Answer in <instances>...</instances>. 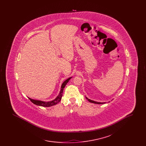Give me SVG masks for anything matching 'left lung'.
I'll list each match as a JSON object with an SVG mask.
<instances>
[{
  "mask_svg": "<svg viewBox=\"0 0 146 146\" xmlns=\"http://www.w3.org/2000/svg\"><path fill=\"white\" fill-rule=\"evenodd\" d=\"M86 98L91 103H93V104H105L106 102H96V101H92V100H91L90 99H88L87 97H86Z\"/></svg>",
  "mask_w": 146,
  "mask_h": 146,
  "instance_id": "1",
  "label": "left lung"
}]
</instances>
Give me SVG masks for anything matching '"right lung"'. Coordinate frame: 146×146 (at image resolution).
<instances>
[{"label": "right lung", "mask_w": 146, "mask_h": 146, "mask_svg": "<svg viewBox=\"0 0 146 146\" xmlns=\"http://www.w3.org/2000/svg\"><path fill=\"white\" fill-rule=\"evenodd\" d=\"M72 78L71 77L67 79L66 80H65L61 86V89L59 95L57 96L55 100L51 101H49V102H44V101H39V100H33L31 99L30 98L28 97V98L30 100V101L33 103L34 104L38 105V106H42V107H51L52 106H54L55 104H58L59 102H60V101L61 100V98L62 96L63 91V89L64 88L66 85L67 84V83L69 82L70 79Z\"/></svg>", "instance_id": "right-lung-1"}]
</instances>
